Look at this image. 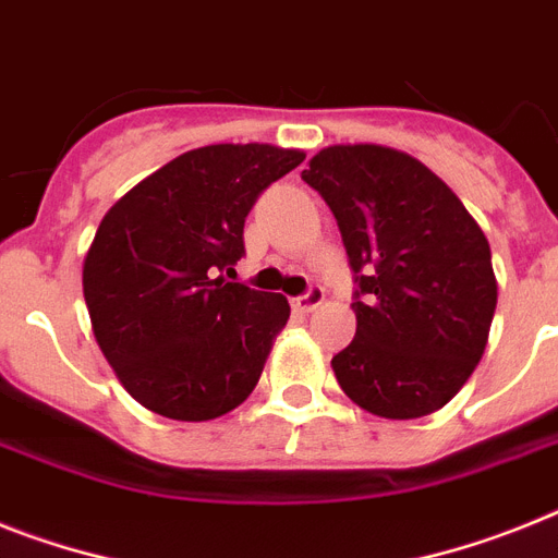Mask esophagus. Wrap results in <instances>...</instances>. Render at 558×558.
<instances>
[{"mask_svg":"<svg viewBox=\"0 0 558 558\" xmlns=\"http://www.w3.org/2000/svg\"><path fill=\"white\" fill-rule=\"evenodd\" d=\"M323 301H326V292H323L320 287H312L306 294H301V298H294L292 306L298 308L301 315H308V312H315V308L320 306Z\"/></svg>","mask_w":558,"mask_h":558,"instance_id":"esophagus-1","label":"esophagus"}]
</instances>
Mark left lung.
I'll return each mask as SVG.
<instances>
[{
	"mask_svg": "<svg viewBox=\"0 0 558 558\" xmlns=\"http://www.w3.org/2000/svg\"><path fill=\"white\" fill-rule=\"evenodd\" d=\"M354 271L357 331L331 368L360 409L414 420L474 374L496 312L490 246L451 186L380 144H335L301 172Z\"/></svg>",
	"mask_w": 558,
	"mask_h": 558,
	"instance_id": "8db88e82",
	"label": "left lung"
}]
</instances>
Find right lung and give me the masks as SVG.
<instances>
[{"label":"right lung","instance_id":"add662e5","mask_svg":"<svg viewBox=\"0 0 558 558\" xmlns=\"http://www.w3.org/2000/svg\"><path fill=\"white\" fill-rule=\"evenodd\" d=\"M303 158L271 144L190 149L98 223L84 257V303L98 349L144 409L201 423L252 395L289 301L218 271L229 275L243 257V221L257 195Z\"/></svg>","mask_w":558,"mask_h":558}]
</instances>
